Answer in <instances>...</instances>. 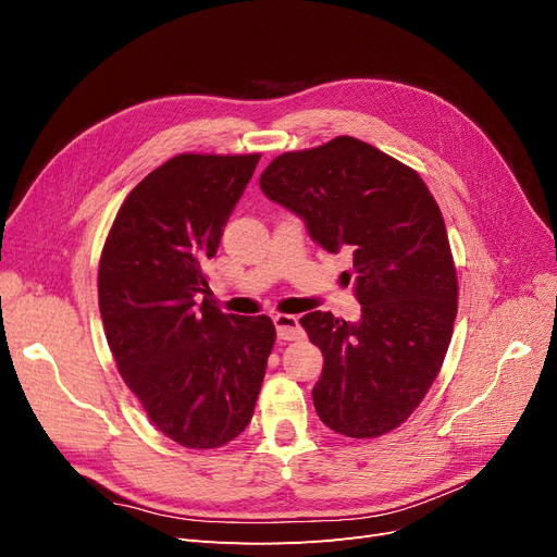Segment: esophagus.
<instances>
[{
  "label": "esophagus",
  "mask_w": 557,
  "mask_h": 557,
  "mask_svg": "<svg viewBox=\"0 0 557 557\" xmlns=\"http://www.w3.org/2000/svg\"><path fill=\"white\" fill-rule=\"evenodd\" d=\"M274 325H276V336L281 342H297V339H301V334H305V330H301L299 320L295 315L278 313V315H274Z\"/></svg>",
  "instance_id": "1"
}]
</instances>
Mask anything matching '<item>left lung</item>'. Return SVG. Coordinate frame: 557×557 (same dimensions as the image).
Instances as JSON below:
<instances>
[{"label":"left lung","mask_w":557,"mask_h":557,"mask_svg":"<svg viewBox=\"0 0 557 557\" xmlns=\"http://www.w3.org/2000/svg\"><path fill=\"white\" fill-rule=\"evenodd\" d=\"M262 193L299 215L327 252L352 256L358 323L311 311L299 320L323 352L313 407L352 440L395 430L440 374L458 313V276L440 207L413 170L352 137L283 153Z\"/></svg>","instance_id":"1"}]
</instances>
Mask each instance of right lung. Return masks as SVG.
I'll return each mask as SVG.
<instances>
[{"label": "right lung", "instance_id": "add662e5", "mask_svg": "<svg viewBox=\"0 0 557 557\" xmlns=\"http://www.w3.org/2000/svg\"><path fill=\"white\" fill-rule=\"evenodd\" d=\"M260 156L183 153L117 211L99 260V313L117 372L153 425L218 448L252 418L276 330L213 305L205 264Z\"/></svg>", "mask_w": 557, "mask_h": 557}]
</instances>
